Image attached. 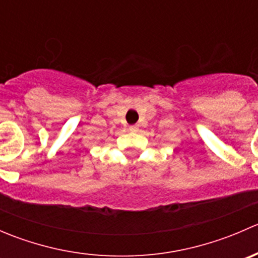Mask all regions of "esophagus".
<instances>
[{"mask_svg":"<svg viewBox=\"0 0 258 258\" xmlns=\"http://www.w3.org/2000/svg\"><path fill=\"white\" fill-rule=\"evenodd\" d=\"M139 124H134V126H130V131L131 132H137L139 131Z\"/></svg>","mask_w":258,"mask_h":258,"instance_id":"esophagus-1","label":"esophagus"}]
</instances>
